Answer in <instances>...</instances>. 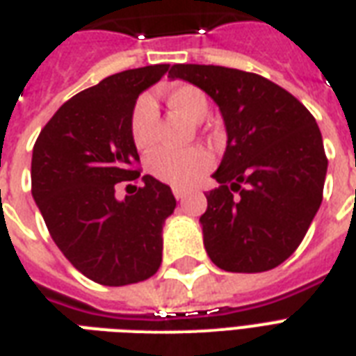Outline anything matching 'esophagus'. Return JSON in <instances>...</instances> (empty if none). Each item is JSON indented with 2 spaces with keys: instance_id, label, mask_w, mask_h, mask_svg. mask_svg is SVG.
Wrapping results in <instances>:
<instances>
[{
  "instance_id": "esophagus-1",
  "label": "esophagus",
  "mask_w": 356,
  "mask_h": 356,
  "mask_svg": "<svg viewBox=\"0 0 356 356\" xmlns=\"http://www.w3.org/2000/svg\"><path fill=\"white\" fill-rule=\"evenodd\" d=\"M188 190L184 188H173V196H175V200H179V202H183V200H186L188 197Z\"/></svg>"
}]
</instances>
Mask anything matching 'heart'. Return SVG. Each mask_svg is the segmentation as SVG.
I'll return each instance as SVG.
<instances>
[{
  "mask_svg": "<svg viewBox=\"0 0 356 356\" xmlns=\"http://www.w3.org/2000/svg\"><path fill=\"white\" fill-rule=\"evenodd\" d=\"M166 102L170 108L183 113L190 121H203L209 112L207 97L202 89L190 83H181L168 89ZM156 106L149 95L136 100L130 115V136L138 149L147 151L156 140ZM213 166V154L203 147H190L184 151L159 149L147 159V170L154 179L172 186H192Z\"/></svg>",
  "mask_w": 356,
  "mask_h": 356,
  "instance_id": "heart-1",
  "label": "heart"
}]
</instances>
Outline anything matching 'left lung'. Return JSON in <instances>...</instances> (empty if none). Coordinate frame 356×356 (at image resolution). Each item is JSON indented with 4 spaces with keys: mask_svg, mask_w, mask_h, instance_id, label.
I'll list each match as a JSON object with an SVG mask.
<instances>
[{
    "mask_svg": "<svg viewBox=\"0 0 356 356\" xmlns=\"http://www.w3.org/2000/svg\"><path fill=\"white\" fill-rule=\"evenodd\" d=\"M168 78L203 89L226 124V153L213 173L220 186L205 194L200 218L211 261L227 273L278 267L302 243L321 205L329 160L316 119L254 72L173 65Z\"/></svg>",
    "mask_w": 356,
    "mask_h": 356,
    "instance_id": "left-lung-1",
    "label": "left lung"
}]
</instances>
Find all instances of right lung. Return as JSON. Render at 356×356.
<instances>
[{
    "instance_id": "add662e5",
    "label": "right lung",
    "mask_w": 356,
    "mask_h": 356,
    "mask_svg": "<svg viewBox=\"0 0 356 356\" xmlns=\"http://www.w3.org/2000/svg\"><path fill=\"white\" fill-rule=\"evenodd\" d=\"M168 69L123 70L83 89L35 142L31 194L46 227L81 275L102 286L147 280L162 263V227L177 205L172 188L143 175V186L119 202L115 184L140 177L130 115Z\"/></svg>"
}]
</instances>
